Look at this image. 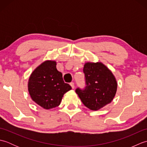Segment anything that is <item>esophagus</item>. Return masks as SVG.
Returning a JSON list of instances; mask_svg holds the SVG:
<instances>
[{
  "instance_id": "esophagus-1",
  "label": "esophagus",
  "mask_w": 147,
  "mask_h": 147,
  "mask_svg": "<svg viewBox=\"0 0 147 147\" xmlns=\"http://www.w3.org/2000/svg\"><path fill=\"white\" fill-rule=\"evenodd\" d=\"M70 85H71V86L72 87V88H74V83H73V82H71V83H70Z\"/></svg>"
}]
</instances>
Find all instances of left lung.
Listing matches in <instances>:
<instances>
[{
  "label": "left lung",
  "instance_id": "obj_1",
  "mask_svg": "<svg viewBox=\"0 0 147 147\" xmlns=\"http://www.w3.org/2000/svg\"><path fill=\"white\" fill-rule=\"evenodd\" d=\"M83 73L85 88L76 89L83 104L90 110L97 111L111 103L117 87L112 72L101 62H87L84 65Z\"/></svg>",
  "mask_w": 147,
  "mask_h": 147
}]
</instances>
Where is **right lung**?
Here are the masks:
<instances>
[{"label":"right lung","instance_id":"1","mask_svg":"<svg viewBox=\"0 0 147 147\" xmlns=\"http://www.w3.org/2000/svg\"><path fill=\"white\" fill-rule=\"evenodd\" d=\"M28 87L33 100L45 109L59 106L64 93L71 90V86L64 83L54 61L43 62L33 71Z\"/></svg>","mask_w":147,"mask_h":147}]
</instances>
